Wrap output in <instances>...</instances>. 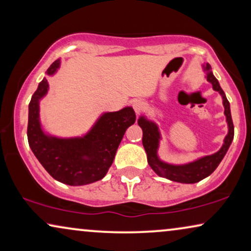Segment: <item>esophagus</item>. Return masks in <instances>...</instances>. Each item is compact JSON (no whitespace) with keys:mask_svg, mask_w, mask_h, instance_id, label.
Instances as JSON below:
<instances>
[{"mask_svg":"<svg viewBox=\"0 0 251 251\" xmlns=\"http://www.w3.org/2000/svg\"><path fill=\"white\" fill-rule=\"evenodd\" d=\"M144 106H145V105H144V101L140 100V99L133 100V102H132V107H133V109H135V112H136L137 115L140 114V113L143 112Z\"/></svg>","mask_w":251,"mask_h":251,"instance_id":"obj_1","label":"esophagus"}]
</instances>
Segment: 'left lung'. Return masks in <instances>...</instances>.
Instances as JSON below:
<instances>
[{"label":"left lung","mask_w":251,"mask_h":251,"mask_svg":"<svg viewBox=\"0 0 251 251\" xmlns=\"http://www.w3.org/2000/svg\"><path fill=\"white\" fill-rule=\"evenodd\" d=\"M203 71L207 74V81L212 84V89L218 91L223 98V105H224V114L226 116V122L228 126V132L224 139V144L218 152L211 155L202 156L200 159L193 161V162L186 164H170L163 162L160 160L157 155V150H159V144L161 139V135L159 131V126L155 122L147 120L146 116H140L138 119V126L143 129V146L147 154V162L150 167L154 170V173L159 175L160 177H164L177 183L184 184H194L198 183L216 170L218 164L221 163L223 157L225 156L228 147L231 146L233 137H234V126H233L231 108H229V102L219 85L217 78L214 76L211 72V67L209 64L203 65Z\"/></svg>","instance_id":"8db88e82"}]
</instances>
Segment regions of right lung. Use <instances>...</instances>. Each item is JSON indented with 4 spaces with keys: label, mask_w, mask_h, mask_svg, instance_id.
Segmentation results:
<instances>
[{
    "label": "right lung",
    "mask_w": 251,
    "mask_h": 251,
    "mask_svg": "<svg viewBox=\"0 0 251 251\" xmlns=\"http://www.w3.org/2000/svg\"><path fill=\"white\" fill-rule=\"evenodd\" d=\"M60 59L47 75H53ZM49 90L47 77L40 82L28 105L27 138L30 150L51 177L60 183L80 186L100 180L112 166L126 130L136 121L132 107L101 114L90 131L82 137L58 138L47 135L40 122V100Z\"/></svg>",
    "instance_id": "add662e5"
}]
</instances>
